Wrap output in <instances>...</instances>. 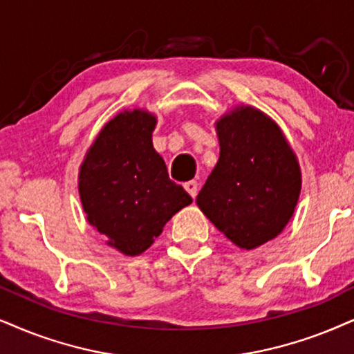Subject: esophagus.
<instances>
[{"label":"esophagus","mask_w":354,"mask_h":354,"mask_svg":"<svg viewBox=\"0 0 354 354\" xmlns=\"http://www.w3.org/2000/svg\"><path fill=\"white\" fill-rule=\"evenodd\" d=\"M185 189L189 192V196L191 198H196V194H198V181H194V180H191V181H187V183H185Z\"/></svg>","instance_id":"1"}]
</instances>
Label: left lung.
<instances>
[{
  "mask_svg": "<svg viewBox=\"0 0 354 354\" xmlns=\"http://www.w3.org/2000/svg\"><path fill=\"white\" fill-rule=\"evenodd\" d=\"M217 165L196 203L239 248L276 239L296 210L302 187L299 160L270 115L239 104L216 120Z\"/></svg>",
  "mask_w": 354,
  "mask_h": 354,
  "instance_id": "1",
  "label": "left lung"
}]
</instances>
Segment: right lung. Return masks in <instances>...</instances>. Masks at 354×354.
<instances>
[{
    "mask_svg": "<svg viewBox=\"0 0 354 354\" xmlns=\"http://www.w3.org/2000/svg\"><path fill=\"white\" fill-rule=\"evenodd\" d=\"M155 125L150 111L124 109L102 125L80 167L78 192L88 222L125 257L150 248L165 223L192 203L169 180L153 149Z\"/></svg>",
    "mask_w": 354,
    "mask_h": 354,
    "instance_id": "1",
    "label": "right lung"
}]
</instances>
